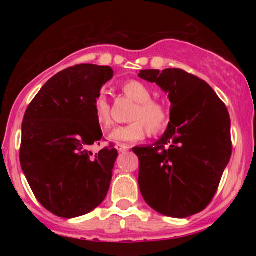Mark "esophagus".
Here are the masks:
<instances>
[{
    "label": "esophagus",
    "mask_w": 256,
    "mask_h": 256,
    "mask_svg": "<svg viewBox=\"0 0 256 256\" xmlns=\"http://www.w3.org/2000/svg\"><path fill=\"white\" fill-rule=\"evenodd\" d=\"M116 148L119 152H125L128 150V146L126 144H122V143H118V144L116 146Z\"/></svg>",
    "instance_id": "34e87169"
}]
</instances>
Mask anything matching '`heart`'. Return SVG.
<instances>
[{"mask_svg": "<svg viewBox=\"0 0 256 256\" xmlns=\"http://www.w3.org/2000/svg\"><path fill=\"white\" fill-rule=\"evenodd\" d=\"M122 92L137 102L130 116L134 122L114 128L110 134V140L118 143H134L144 140L148 131L158 134L166 128L168 122V112L160 102L152 100V91L138 80H128L122 85ZM94 116L102 128H108L112 124L110 106L104 92L98 94L94 101Z\"/></svg>", "mask_w": 256, "mask_h": 256, "instance_id": "heart-1", "label": "heart"}]
</instances>
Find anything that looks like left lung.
<instances>
[{"mask_svg":"<svg viewBox=\"0 0 256 256\" xmlns=\"http://www.w3.org/2000/svg\"><path fill=\"white\" fill-rule=\"evenodd\" d=\"M138 77L156 83L171 102L160 140L132 148L140 160V190L156 212L188 218L210 204L230 161L228 108L204 80L183 70H142Z\"/></svg>","mask_w":256,"mask_h":256,"instance_id":"1","label":"left lung"}]
</instances>
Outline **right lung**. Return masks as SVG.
Masks as SVG:
<instances>
[{
	"mask_svg": "<svg viewBox=\"0 0 256 256\" xmlns=\"http://www.w3.org/2000/svg\"><path fill=\"white\" fill-rule=\"evenodd\" d=\"M112 78L110 66L76 64L49 79L25 112L22 172L40 204L61 218L91 212L110 190L118 152L110 144L94 155L89 146L102 138L94 101Z\"/></svg>",
	"mask_w": 256,
	"mask_h": 256,
	"instance_id": "right-lung-1",
	"label": "right lung"
}]
</instances>
